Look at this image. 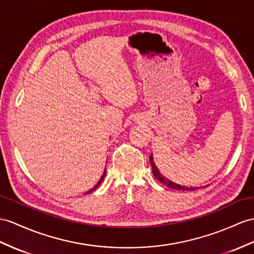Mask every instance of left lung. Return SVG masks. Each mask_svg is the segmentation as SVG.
<instances>
[{
    "instance_id": "obj_1",
    "label": "left lung",
    "mask_w": 254,
    "mask_h": 254,
    "mask_svg": "<svg viewBox=\"0 0 254 254\" xmlns=\"http://www.w3.org/2000/svg\"><path fill=\"white\" fill-rule=\"evenodd\" d=\"M150 163H151V166H152V170H153L154 177H155L159 182H162V183H164L165 185H167V187H168V188L175 189V190H195L198 189V188H188V187H183V185L177 184V183H175V182L170 181L169 179H167L166 177H164L162 174H160V171L158 170V168L156 167L155 163H154V158H153L152 154H151V156H150Z\"/></svg>"
}]
</instances>
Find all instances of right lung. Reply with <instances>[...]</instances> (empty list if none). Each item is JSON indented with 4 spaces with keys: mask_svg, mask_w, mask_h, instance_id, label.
<instances>
[{
    "mask_svg": "<svg viewBox=\"0 0 254 254\" xmlns=\"http://www.w3.org/2000/svg\"><path fill=\"white\" fill-rule=\"evenodd\" d=\"M104 177H106V170H104V171H103V174H102V176H101V178H100V180H99V181H98V183H97V184L95 185V187H94V188H92V189H91L90 190H88V191H86V193H85V194H87V193H90V191H92V190H96V189H97V188L99 187V185H100V184H101V182L103 181V179H104Z\"/></svg>",
    "mask_w": 254,
    "mask_h": 254,
    "instance_id": "1",
    "label": "right lung"
}]
</instances>
